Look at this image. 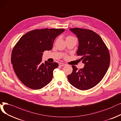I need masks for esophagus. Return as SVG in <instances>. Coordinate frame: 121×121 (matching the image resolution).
I'll return each mask as SVG.
<instances>
[{"mask_svg":"<svg viewBox=\"0 0 121 121\" xmlns=\"http://www.w3.org/2000/svg\"><path fill=\"white\" fill-rule=\"evenodd\" d=\"M65 65H66V64H65L64 63H62V62H60V63L59 64V65L60 66H65Z\"/></svg>","mask_w":121,"mask_h":121,"instance_id":"esophagus-1","label":"esophagus"}]
</instances>
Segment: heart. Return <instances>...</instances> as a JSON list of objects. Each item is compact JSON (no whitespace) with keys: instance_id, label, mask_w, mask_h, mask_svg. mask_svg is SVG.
<instances>
[{"instance_id":"1","label":"heart","mask_w":121,"mask_h":121,"mask_svg":"<svg viewBox=\"0 0 121 121\" xmlns=\"http://www.w3.org/2000/svg\"><path fill=\"white\" fill-rule=\"evenodd\" d=\"M73 38H74L73 37H71V36H68L66 38V40H67V39H73Z\"/></svg>"}]
</instances>
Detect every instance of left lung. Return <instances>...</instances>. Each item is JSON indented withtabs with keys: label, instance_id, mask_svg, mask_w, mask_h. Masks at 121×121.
Wrapping results in <instances>:
<instances>
[{
	"label": "left lung",
	"instance_id": "left-lung-1",
	"mask_svg": "<svg viewBox=\"0 0 121 121\" xmlns=\"http://www.w3.org/2000/svg\"><path fill=\"white\" fill-rule=\"evenodd\" d=\"M69 30L78 38L76 54L81 56L84 66L78 70L72 65L73 70L67 78L74 87L88 90L98 84L107 72L110 61L109 52L102 38L93 31L78 28Z\"/></svg>",
	"mask_w": 121,
	"mask_h": 121
}]
</instances>
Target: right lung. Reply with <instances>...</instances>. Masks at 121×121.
Wrapping results in <instances>:
<instances>
[{
	"label": "right lung",
	"instance_id": "obj_1",
	"mask_svg": "<svg viewBox=\"0 0 121 121\" xmlns=\"http://www.w3.org/2000/svg\"><path fill=\"white\" fill-rule=\"evenodd\" d=\"M64 29H43L29 31L23 35L13 49L11 62L18 78L28 87L38 90L51 81L56 62L43 63L45 51L51 50L55 39Z\"/></svg>",
	"mask_w": 121,
	"mask_h": 121
}]
</instances>
